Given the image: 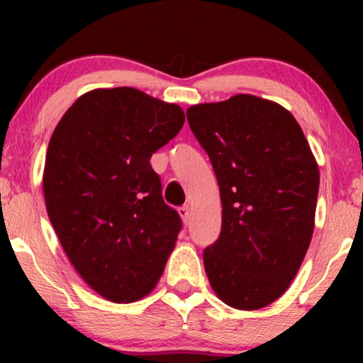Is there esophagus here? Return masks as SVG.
<instances>
[{
	"mask_svg": "<svg viewBox=\"0 0 363 363\" xmlns=\"http://www.w3.org/2000/svg\"><path fill=\"white\" fill-rule=\"evenodd\" d=\"M178 213H180V216L183 218V221H185V223L190 221V215H191L190 206H188V205L180 206V208H178Z\"/></svg>",
	"mask_w": 363,
	"mask_h": 363,
	"instance_id": "1",
	"label": "esophagus"
}]
</instances>
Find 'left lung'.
<instances>
[{
	"label": "left lung",
	"mask_w": 363,
	"mask_h": 363,
	"mask_svg": "<svg viewBox=\"0 0 363 363\" xmlns=\"http://www.w3.org/2000/svg\"><path fill=\"white\" fill-rule=\"evenodd\" d=\"M220 186V238L203 262L213 291L241 311L284 294L314 233L319 167L304 132L279 104L238 94L186 111Z\"/></svg>",
	"instance_id": "obj_1"
}]
</instances>
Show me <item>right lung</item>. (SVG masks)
<instances>
[{
  "instance_id": "obj_1",
  "label": "right lung",
  "mask_w": 363,
  "mask_h": 363,
  "mask_svg": "<svg viewBox=\"0 0 363 363\" xmlns=\"http://www.w3.org/2000/svg\"><path fill=\"white\" fill-rule=\"evenodd\" d=\"M183 123L175 104L116 87L84 94L54 128L43 178L49 220L76 271L108 301L147 296L182 231L150 158Z\"/></svg>"
}]
</instances>
